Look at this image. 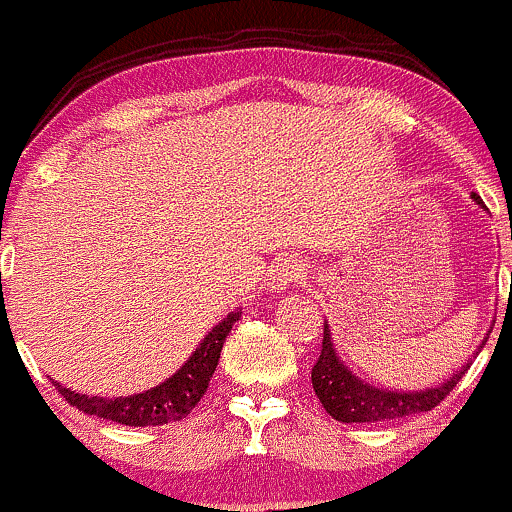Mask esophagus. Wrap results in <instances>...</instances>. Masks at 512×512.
I'll list each match as a JSON object with an SVG mask.
<instances>
[{"instance_id":"esophagus-1","label":"esophagus","mask_w":512,"mask_h":512,"mask_svg":"<svg viewBox=\"0 0 512 512\" xmlns=\"http://www.w3.org/2000/svg\"><path fill=\"white\" fill-rule=\"evenodd\" d=\"M303 277H306V265H303L301 260H296V257L286 255V257H279V260L272 265L267 286L269 291H274V294H282V291L289 289L291 284L301 282Z\"/></svg>"}]
</instances>
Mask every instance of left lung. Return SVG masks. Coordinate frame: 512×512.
<instances>
[{
    "label": "left lung",
    "mask_w": 512,
    "mask_h": 512,
    "mask_svg": "<svg viewBox=\"0 0 512 512\" xmlns=\"http://www.w3.org/2000/svg\"><path fill=\"white\" fill-rule=\"evenodd\" d=\"M471 199L486 209L484 201L479 194H471ZM491 333V330H488ZM486 340L481 342L479 350L474 352L466 362L462 364L457 374L449 376L447 381H442L440 386H430V389L420 391H396V389H384V386H376L364 381L362 376H357L342 362L338 350H335L333 333H330V325H323V347H320V357L311 372L313 391L323 403V408L328 415H333L340 423H379V420H396L406 418V415L425 413L432 411L440 401H445L449 391L459 384V379L466 374V369L471 367L474 357L479 355L481 347L486 345Z\"/></svg>",
    "instance_id": "obj_1"
}]
</instances>
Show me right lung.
<instances>
[{"label": "right lung", "mask_w": 512, "mask_h": 512, "mask_svg": "<svg viewBox=\"0 0 512 512\" xmlns=\"http://www.w3.org/2000/svg\"><path fill=\"white\" fill-rule=\"evenodd\" d=\"M240 313H228L216 328L199 342V347L192 352V357L174 372L170 379L153 389L143 393H133V396H87V393H77L65 389L63 384L53 381L55 389L65 398L70 406L80 408L82 413L97 415V418L114 420V423L131 425V428H145V425H165L174 420L187 418L194 411L196 403L201 401L213 372H216L218 357H221L223 342L226 335L233 330L235 320H240Z\"/></svg>", "instance_id": "right-lung-1"}]
</instances>
